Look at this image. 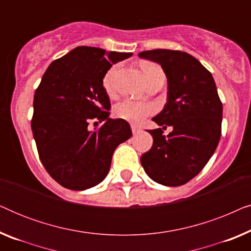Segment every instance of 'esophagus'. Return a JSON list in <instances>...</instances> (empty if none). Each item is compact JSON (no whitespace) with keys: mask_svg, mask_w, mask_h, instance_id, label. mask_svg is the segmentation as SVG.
I'll return each instance as SVG.
<instances>
[{"mask_svg":"<svg viewBox=\"0 0 251 251\" xmlns=\"http://www.w3.org/2000/svg\"><path fill=\"white\" fill-rule=\"evenodd\" d=\"M131 130H132V133H138L140 129L136 125H131Z\"/></svg>","mask_w":251,"mask_h":251,"instance_id":"esophagus-1","label":"esophagus"}]
</instances>
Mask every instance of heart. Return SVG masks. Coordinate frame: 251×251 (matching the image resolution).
Listing matches in <instances>:
<instances>
[{"label": "heart", "mask_w": 251, "mask_h": 251, "mask_svg": "<svg viewBox=\"0 0 251 251\" xmlns=\"http://www.w3.org/2000/svg\"><path fill=\"white\" fill-rule=\"evenodd\" d=\"M116 70H118L116 66L112 67L111 70L105 74L104 80H102V84H104L105 90L107 91L108 94H112L113 91V77H114ZM142 70L144 75H145L146 82L152 80L156 74L163 73L159 65L153 63L143 64ZM154 111H155V108H154V106L152 104H150V102L126 99V100H123L122 102H120V104L115 106L114 114L120 119L126 120V121L132 123H140L146 116L152 114Z\"/></svg>", "instance_id": "1"}]
</instances>
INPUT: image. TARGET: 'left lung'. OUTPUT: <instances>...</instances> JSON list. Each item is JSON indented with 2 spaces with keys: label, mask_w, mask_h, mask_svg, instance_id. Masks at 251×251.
Wrapping results in <instances>:
<instances>
[{
  "label": "left lung",
  "mask_w": 251,
  "mask_h": 251,
  "mask_svg": "<svg viewBox=\"0 0 251 251\" xmlns=\"http://www.w3.org/2000/svg\"><path fill=\"white\" fill-rule=\"evenodd\" d=\"M138 56L161 65L166 74L167 102L152 120L173 126L167 137L161 129L149 130L153 146L140 162L151 179L180 186L203 169L221 139L223 105L217 88L210 72L187 52L156 49Z\"/></svg>",
  "instance_id": "obj_1"
}]
</instances>
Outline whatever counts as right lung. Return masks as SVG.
<instances>
[{
	"label": "right lung",
	"instance_id": "1",
	"mask_svg": "<svg viewBox=\"0 0 251 251\" xmlns=\"http://www.w3.org/2000/svg\"><path fill=\"white\" fill-rule=\"evenodd\" d=\"M131 52L77 47L52 61L34 95L32 131L41 162L61 186L84 191L107 176L112 156L131 137L123 119H111L102 80ZM92 119L103 125L90 129Z\"/></svg>",
	"mask_w": 251,
	"mask_h": 251
}]
</instances>
